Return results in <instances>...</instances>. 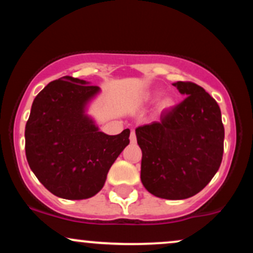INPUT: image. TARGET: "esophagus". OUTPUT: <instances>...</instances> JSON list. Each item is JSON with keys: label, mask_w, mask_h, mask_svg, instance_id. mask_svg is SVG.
Wrapping results in <instances>:
<instances>
[{"label": "esophagus", "mask_w": 253, "mask_h": 253, "mask_svg": "<svg viewBox=\"0 0 253 253\" xmlns=\"http://www.w3.org/2000/svg\"><path fill=\"white\" fill-rule=\"evenodd\" d=\"M129 140H130V143H132V144H135V141H136V136H135V132H134V130H132V132H130Z\"/></svg>", "instance_id": "esophagus-1"}]
</instances>
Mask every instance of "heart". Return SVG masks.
<instances>
[{
	"label": "heart",
	"mask_w": 253,
	"mask_h": 253,
	"mask_svg": "<svg viewBox=\"0 0 253 253\" xmlns=\"http://www.w3.org/2000/svg\"><path fill=\"white\" fill-rule=\"evenodd\" d=\"M161 91L156 90V91H150L147 92L146 95L144 96V101L145 102L150 103L152 101H155L157 97L159 96ZM176 106V100L172 95H165V96L159 101L158 104H157V113L158 114H165V113L170 112L171 109H173V107Z\"/></svg>",
	"instance_id": "obj_1"
}]
</instances>
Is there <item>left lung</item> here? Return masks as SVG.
Masks as SVG:
<instances>
[{
  "mask_svg": "<svg viewBox=\"0 0 253 253\" xmlns=\"http://www.w3.org/2000/svg\"><path fill=\"white\" fill-rule=\"evenodd\" d=\"M185 100L159 123L135 129L143 152L141 183L149 193L167 200H184L200 193L222 161L225 129L219 104L191 82L172 83Z\"/></svg>",
  "mask_w": 253,
  "mask_h": 253,
  "instance_id": "1",
  "label": "left lung"
}]
</instances>
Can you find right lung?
<instances>
[{
	"mask_svg": "<svg viewBox=\"0 0 253 253\" xmlns=\"http://www.w3.org/2000/svg\"><path fill=\"white\" fill-rule=\"evenodd\" d=\"M101 89L65 76L34 98L26 124V157L31 170L53 195L84 200L103 188L115 159L129 144V129L101 132L86 114Z\"/></svg>",
	"mask_w": 253,
	"mask_h": 253,
	"instance_id": "add662e5",
	"label": "right lung"
}]
</instances>
